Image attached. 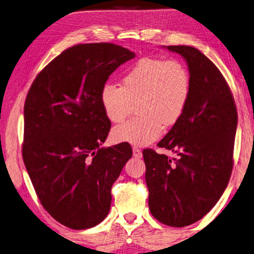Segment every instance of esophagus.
Listing matches in <instances>:
<instances>
[{
  "instance_id": "obj_1",
  "label": "esophagus",
  "mask_w": 254,
  "mask_h": 254,
  "mask_svg": "<svg viewBox=\"0 0 254 254\" xmlns=\"http://www.w3.org/2000/svg\"><path fill=\"white\" fill-rule=\"evenodd\" d=\"M133 156H134L135 158H141L142 157V152H141V150L140 149H137V148H133Z\"/></svg>"
}]
</instances>
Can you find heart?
I'll return each instance as SVG.
<instances>
[{
    "instance_id": "heart-1",
    "label": "heart",
    "mask_w": 254,
    "mask_h": 254,
    "mask_svg": "<svg viewBox=\"0 0 254 254\" xmlns=\"http://www.w3.org/2000/svg\"><path fill=\"white\" fill-rule=\"evenodd\" d=\"M190 92V75L180 60H137L123 75L121 87L106 83L101 89V104L111 122L124 121L134 111V105L139 113L115 127L112 140L136 147L152 143L161 136L163 127H173L182 119Z\"/></svg>"
}]
</instances>
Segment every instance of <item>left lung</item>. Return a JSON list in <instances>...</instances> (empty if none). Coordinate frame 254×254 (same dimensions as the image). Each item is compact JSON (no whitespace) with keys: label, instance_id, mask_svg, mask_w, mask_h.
Masks as SVG:
<instances>
[{"label":"left lung","instance_id":"8db88e82","mask_svg":"<svg viewBox=\"0 0 254 254\" xmlns=\"http://www.w3.org/2000/svg\"><path fill=\"white\" fill-rule=\"evenodd\" d=\"M167 49L186 60L190 98L182 119L158 143L177 157L143 150L145 183L152 216L183 227L205 216L229 184L238 112L225 78L204 54L189 46Z\"/></svg>","mask_w":254,"mask_h":254}]
</instances>
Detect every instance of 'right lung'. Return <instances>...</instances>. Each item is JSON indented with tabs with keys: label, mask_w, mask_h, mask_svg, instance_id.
Segmentation results:
<instances>
[{
	"label": "right lung",
	"mask_w": 254,
	"mask_h": 254,
	"mask_svg": "<svg viewBox=\"0 0 254 254\" xmlns=\"http://www.w3.org/2000/svg\"><path fill=\"white\" fill-rule=\"evenodd\" d=\"M134 57L109 42L72 46L38 74L25 98V168L44 208L69 229L104 220L112 185L132 157L126 143L101 148L111 121L100 94L112 72Z\"/></svg>",
	"instance_id": "add662e5"
}]
</instances>
